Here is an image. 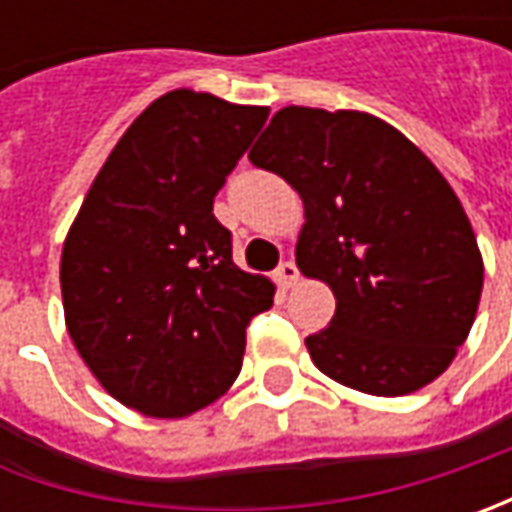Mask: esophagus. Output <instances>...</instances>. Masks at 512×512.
Returning a JSON list of instances; mask_svg holds the SVG:
<instances>
[{"instance_id": "1", "label": "esophagus", "mask_w": 512, "mask_h": 512, "mask_svg": "<svg viewBox=\"0 0 512 512\" xmlns=\"http://www.w3.org/2000/svg\"><path fill=\"white\" fill-rule=\"evenodd\" d=\"M296 279H299V267L293 265V262H282V265L276 267V282L282 287L296 285Z\"/></svg>"}]
</instances>
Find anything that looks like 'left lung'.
Listing matches in <instances>:
<instances>
[{"label": "left lung", "instance_id": "left-lung-1", "mask_svg": "<svg viewBox=\"0 0 512 512\" xmlns=\"http://www.w3.org/2000/svg\"><path fill=\"white\" fill-rule=\"evenodd\" d=\"M305 202L299 270L336 296L305 344L333 382L404 396L442 376L482 296L484 267L462 202L436 165L359 110L282 108L250 150Z\"/></svg>", "mask_w": 512, "mask_h": 512}]
</instances>
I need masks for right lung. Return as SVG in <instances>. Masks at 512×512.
<instances>
[{"label":"right lung","mask_w":512,"mask_h":512,"mask_svg":"<svg viewBox=\"0 0 512 512\" xmlns=\"http://www.w3.org/2000/svg\"><path fill=\"white\" fill-rule=\"evenodd\" d=\"M267 108L159 96L110 150L62 250L65 322L116 402L179 419L236 382L245 330L273 285L233 265L213 199Z\"/></svg>","instance_id":"obj_1"}]
</instances>
